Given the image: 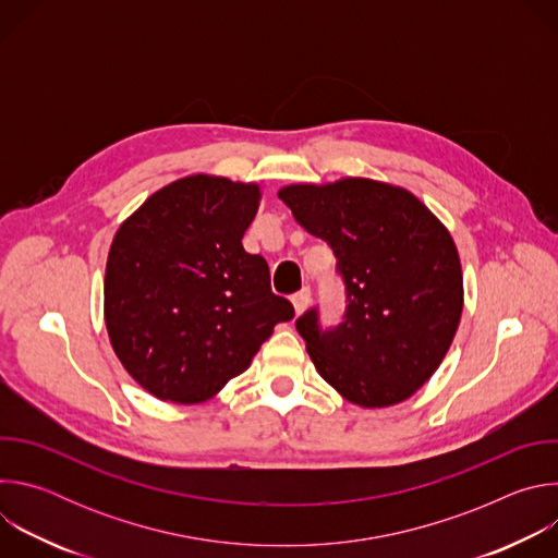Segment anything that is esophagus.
<instances>
[{
    "label": "esophagus",
    "instance_id": "esophagus-1",
    "mask_svg": "<svg viewBox=\"0 0 558 558\" xmlns=\"http://www.w3.org/2000/svg\"><path fill=\"white\" fill-rule=\"evenodd\" d=\"M291 302H293V308H295V313L300 315V313H302V311L308 306V302H311V289H308V287L300 289L298 293H293Z\"/></svg>",
    "mask_w": 558,
    "mask_h": 558
}]
</instances>
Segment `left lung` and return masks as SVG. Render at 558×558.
Here are the masks:
<instances>
[{
  "instance_id": "1",
  "label": "left lung",
  "mask_w": 558,
  "mask_h": 558,
  "mask_svg": "<svg viewBox=\"0 0 558 558\" xmlns=\"http://www.w3.org/2000/svg\"><path fill=\"white\" fill-rule=\"evenodd\" d=\"M278 196L333 250L347 291L338 327L323 329L315 306L295 320L317 373L364 409L409 400L459 327L463 278L452 235L417 196L371 179L289 185Z\"/></svg>"
}]
</instances>
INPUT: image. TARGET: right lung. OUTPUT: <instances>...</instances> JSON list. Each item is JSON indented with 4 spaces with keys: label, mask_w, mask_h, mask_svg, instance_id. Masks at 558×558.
Listing matches in <instances>:
<instances>
[{
    "label": "right lung",
    "mask_w": 558,
    "mask_h": 558,
    "mask_svg": "<svg viewBox=\"0 0 558 558\" xmlns=\"http://www.w3.org/2000/svg\"><path fill=\"white\" fill-rule=\"evenodd\" d=\"M254 183L185 177L151 194L114 233L106 327L125 371L154 397L198 404L241 375L278 323L267 260L243 250Z\"/></svg>",
    "instance_id": "1"
}]
</instances>
